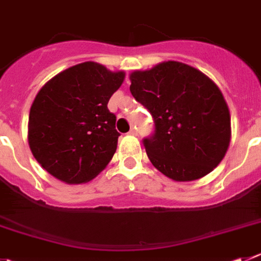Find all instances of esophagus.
Returning <instances> with one entry per match:
<instances>
[{"label": "esophagus", "mask_w": 261, "mask_h": 261, "mask_svg": "<svg viewBox=\"0 0 261 261\" xmlns=\"http://www.w3.org/2000/svg\"><path fill=\"white\" fill-rule=\"evenodd\" d=\"M129 135L130 136H137L138 135V130H137V128H130V130H129Z\"/></svg>", "instance_id": "34e87169"}]
</instances>
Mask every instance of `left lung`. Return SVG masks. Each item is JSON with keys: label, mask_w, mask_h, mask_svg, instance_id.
<instances>
[{"label": "left lung", "mask_w": 261, "mask_h": 261, "mask_svg": "<svg viewBox=\"0 0 261 261\" xmlns=\"http://www.w3.org/2000/svg\"><path fill=\"white\" fill-rule=\"evenodd\" d=\"M130 93L154 120L143 138L152 166L174 181H194L214 171L230 142V114L216 84L181 62H162L130 73Z\"/></svg>", "instance_id": "8db88e82"}]
</instances>
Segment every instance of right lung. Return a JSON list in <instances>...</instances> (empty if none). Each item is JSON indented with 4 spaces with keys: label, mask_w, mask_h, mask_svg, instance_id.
<instances>
[{
    "label": "right lung",
    "mask_w": 261,
    "mask_h": 261,
    "mask_svg": "<svg viewBox=\"0 0 261 261\" xmlns=\"http://www.w3.org/2000/svg\"><path fill=\"white\" fill-rule=\"evenodd\" d=\"M125 73L95 62L76 64L50 79L36 95L28 120L33 156L58 180L84 184L114 156L120 133L107 109Z\"/></svg>",
    "instance_id": "1"
}]
</instances>
